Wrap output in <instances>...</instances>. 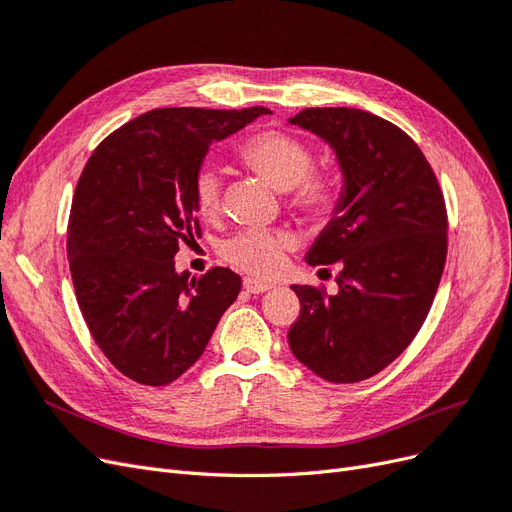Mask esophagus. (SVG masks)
<instances>
[{
    "mask_svg": "<svg viewBox=\"0 0 512 512\" xmlns=\"http://www.w3.org/2000/svg\"><path fill=\"white\" fill-rule=\"evenodd\" d=\"M243 288L250 292V294H262L273 288V284L269 282H260V280H254V277H245L243 280Z\"/></svg>",
    "mask_w": 512,
    "mask_h": 512,
    "instance_id": "obj_1",
    "label": "esophagus"
}]
</instances>
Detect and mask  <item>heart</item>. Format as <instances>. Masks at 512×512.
Masks as SVG:
<instances>
[{
    "label": "heart",
    "instance_id": "1",
    "mask_svg": "<svg viewBox=\"0 0 512 512\" xmlns=\"http://www.w3.org/2000/svg\"><path fill=\"white\" fill-rule=\"evenodd\" d=\"M241 160L275 190L290 194V207L309 218H327L335 207V183L329 175L314 173V156L305 143L280 130L258 132L241 145ZM194 200L200 215L211 218L220 211L222 175L203 166L194 177ZM288 239L273 232L250 230L224 245V258L232 265L260 277L275 275L284 267Z\"/></svg>",
    "mask_w": 512,
    "mask_h": 512
}]
</instances>
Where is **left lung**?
Masks as SVG:
<instances>
[{
    "mask_svg": "<svg viewBox=\"0 0 512 512\" xmlns=\"http://www.w3.org/2000/svg\"><path fill=\"white\" fill-rule=\"evenodd\" d=\"M290 126L318 136L342 173L331 220L309 265L339 262L337 292L292 284L301 316L292 354L335 384L376 376L408 348L436 297L446 260V209L412 138L359 108H305Z\"/></svg>",
    "mask_w": 512,
    "mask_h": 512,
    "instance_id": "1",
    "label": "left lung"
}]
</instances>
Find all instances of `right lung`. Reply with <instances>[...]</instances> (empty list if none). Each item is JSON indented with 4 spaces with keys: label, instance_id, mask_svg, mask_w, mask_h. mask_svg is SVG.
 Wrapping results in <instances>:
<instances>
[{
    "label": "right lung",
    "instance_id": "right-lung-1",
    "mask_svg": "<svg viewBox=\"0 0 512 512\" xmlns=\"http://www.w3.org/2000/svg\"><path fill=\"white\" fill-rule=\"evenodd\" d=\"M243 111L156 108L106 136L76 185L68 260L96 344L123 376L164 386L205 352L241 277L175 269L181 239L200 232L194 177L213 143L243 130Z\"/></svg>",
    "mask_w": 512,
    "mask_h": 512
}]
</instances>
